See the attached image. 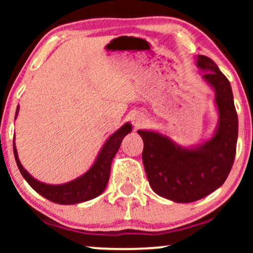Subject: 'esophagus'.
Listing matches in <instances>:
<instances>
[{
    "label": "esophagus",
    "instance_id": "esophagus-1",
    "mask_svg": "<svg viewBox=\"0 0 253 253\" xmlns=\"http://www.w3.org/2000/svg\"><path fill=\"white\" fill-rule=\"evenodd\" d=\"M141 122H144L143 119H138V116H137V119H136V117H134V119H133V123H134V126H140Z\"/></svg>",
    "mask_w": 253,
    "mask_h": 253
}]
</instances>
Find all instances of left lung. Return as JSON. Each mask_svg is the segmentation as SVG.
I'll return each instance as SVG.
<instances>
[{"mask_svg":"<svg viewBox=\"0 0 253 253\" xmlns=\"http://www.w3.org/2000/svg\"><path fill=\"white\" fill-rule=\"evenodd\" d=\"M197 65L214 88L219 126L214 136L197 148L174 144L153 131L139 130L143 162L151 188L157 195L176 203H192L215 191L226 181L234 165L238 119L230 83L215 62L199 55Z\"/></svg>","mask_w":253,"mask_h":253,"instance_id":"1","label":"left lung"}]
</instances>
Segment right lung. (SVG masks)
<instances>
[{
  "mask_svg": "<svg viewBox=\"0 0 253 253\" xmlns=\"http://www.w3.org/2000/svg\"><path fill=\"white\" fill-rule=\"evenodd\" d=\"M17 107V113H18ZM16 119V117H15ZM131 131V124L126 123L124 126L114 132L108 138L106 144L103 145L102 150L96 158L94 165L91 169L85 172L81 177L74 179V181L65 183L61 185H49L44 184L33 178L25 169L23 168L19 162L18 154L15 147V140H13V154L18 166V169L23 177L31 185V188L50 202L61 204V205H72L86 202V200L93 199L99 195H101L103 190L106 189L109 181L110 166L115 154L119 151L120 145L122 143L123 138Z\"/></svg>",
  "mask_w": 253,
  "mask_h": 253,
  "instance_id": "add662e5",
  "label": "right lung"
}]
</instances>
